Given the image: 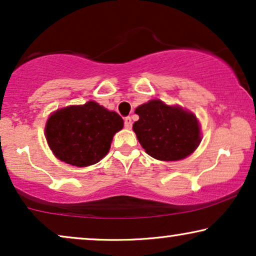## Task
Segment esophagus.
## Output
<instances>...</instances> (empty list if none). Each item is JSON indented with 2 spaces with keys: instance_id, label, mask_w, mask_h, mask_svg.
<instances>
[{
  "instance_id": "obj_1",
  "label": "esophagus",
  "mask_w": 256,
  "mask_h": 256,
  "mask_svg": "<svg viewBox=\"0 0 256 256\" xmlns=\"http://www.w3.org/2000/svg\"><path fill=\"white\" fill-rule=\"evenodd\" d=\"M132 118H129V116L124 118V127L127 128V129H130V128H132Z\"/></svg>"
}]
</instances>
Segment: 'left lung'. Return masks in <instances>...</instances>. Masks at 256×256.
<instances>
[{
  "label": "left lung",
  "instance_id": "8db88e82",
  "mask_svg": "<svg viewBox=\"0 0 256 256\" xmlns=\"http://www.w3.org/2000/svg\"><path fill=\"white\" fill-rule=\"evenodd\" d=\"M138 121L132 130L146 152L160 160H183L200 143V127L196 115L180 106L150 100L135 110Z\"/></svg>",
  "mask_w": 256,
  "mask_h": 256
}]
</instances>
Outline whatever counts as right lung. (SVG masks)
Segmentation results:
<instances>
[{"instance_id":"right-lung-1","label":"right lung","mask_w":256,"mask_h":256,"mask_svg":"<svg viewBox=\"0 0 256 256\" xmlns=\"http://www.w3.org/2000/svg\"><path fill=\"white\" fill-rule=\"evenodd\" d=\"M124 120L96 101L56 110L48 118L45 138L54 156L74 166L99 162L110 152Z\"/></svg>"}]
</instances>
